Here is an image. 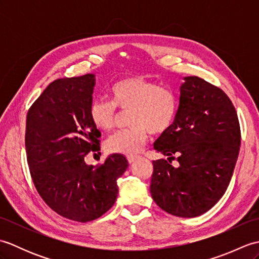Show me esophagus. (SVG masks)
Here are the masks:
<instances>
[{"instance_id":"obj_1","label":"esophagus","mask_w":259,"mask_h":259,"mask_svg":"<svg viewBox=\"0 0 259 259\" xmlns=\"http://www.w3.org/2000/svg\"><path fill=\"white\" fill-rule=\"evenodd\" d=\"M137 157H128V161H129V163H134V162H136V160H137Z\"/></svg>"}]
</instances>
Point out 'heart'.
<instances>
[{
	"mask_svg": "<svg viewBox=\"0 0 259 259\" xmlns=\"http://www.w3.org/2000/svg\"><path fill=\"white\" fill-rule=\"evenodd\" d=\"M111 101L95 100L89 114L97 129L109 131L115 122V106L130 111L129 122L133 128L112 135L106 142L109 152L133 157L138 155L146 145L148 131L153 135L167 131L176 113L174 93L167 88L159 87L144 76H125L112 85Z\"/></svg>",
	"mask_w": 259,
	"mask_h": 259,
	"instance_id": "b5f03b06",
	"label": "heart"
}]
</instances>
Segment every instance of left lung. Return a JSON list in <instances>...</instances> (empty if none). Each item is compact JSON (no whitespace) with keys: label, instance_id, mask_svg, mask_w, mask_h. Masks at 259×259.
Returning <instances> with one entry per match:
<instances>
[{"label":"left lung","instance_id":"left-lung-1","mask_svg":"<svg viewBox=\"0 0 259 259\" xmlns=\"http://www.w3.org/2000/svg\"><path fill=\"white\" fill-rule=\"evenodd\" d=\"M170 128L156 140L167 156L153 160L152 199L162 210L192 218L211 209L233 177L240 126L233 102L222 89L198 76H185ZM178 157L179 166L171 160Z\"/></svg>","mask_w":259,"mask_h":259}]
</instances>
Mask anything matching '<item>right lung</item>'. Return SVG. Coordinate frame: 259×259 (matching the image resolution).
<instances>
[{
    "label": "right lung",
    "mask_w": 259,
    "mask_h": 259,
    "mask_svg": "<svg viewBox=\"0 0 259 259\" xmlns=\"http://www.w3.org/2000/svg\"><path fill=\"white\" fill-rule=\"evenodd\" d=\"M96 75L51 82L26 117L27 163L38 195L60 216L87 223L107 212L117 200V180L129 162L113 153L100 167L85 163L100 150L101 137L89 109Z\"/></svg>",
    "instance_id": "right-lung-1"
}]
</instances>
